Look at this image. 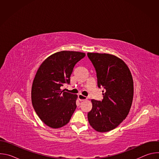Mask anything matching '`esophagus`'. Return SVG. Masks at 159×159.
Masks as SVG:
<instances>
[{"instance_id": "34e87169", "label": "esophagus", "mask_w": 159, "mask_h": 159, "mask_svg": "<svg viewBox=\"0 0 159 159\" xmlns=\"http://www.w3.org/2000/svg\"><path fill=\"white\" fill-rule=\"evenodd\" d=\"M78 98H79V99L80 100V101H85V100H86V99H87V97H85V96H83V95H82V94H79V96H78Z\"/></svg>"}]
</instances>
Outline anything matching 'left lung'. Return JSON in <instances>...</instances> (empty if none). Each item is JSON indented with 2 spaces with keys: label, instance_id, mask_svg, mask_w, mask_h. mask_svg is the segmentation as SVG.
<instances>
[{
  "label": "left lung",
  "instance_id": "left-lung-1",
  "mask_svg": "<svg viewBox=\"0 0 159 159\" xmlns=\"http://www.w3.org/2000/svg\"><path fill=\"white\" fill-rule=\"evenodd\" d=\"M93 64L98 87H103L102 101L92 99L88 121L95 130L107 132L116 128L128 116L133 98V81L126 64L107 53H87Z\"/></svg>",
  "mask_w": 159,
  "mask_h": 159
}]
</instances>
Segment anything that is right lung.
<instances>
[{"label": "right lung", "mask_w": 159, "mask_h": 159, "mask_svg": "<svg viewBox=\"0 0 159 159\" xmlns=\"http://www.w3.org/2000/svg\"><path fill=\"white\" fill-rule=\"evenodd\" d=\"M84 53L61 51L45 60L34 77L31 89L33 106L40 120L53 128L69 122L77 105V95L64 92L60 87L69 84L75 64Z\"/></svg>", "instance_id": "obj_1"}]
</instances>
